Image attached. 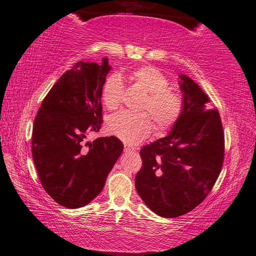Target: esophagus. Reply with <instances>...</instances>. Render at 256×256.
Here are the masks:
<instances>
[{"instance_id":"1","label":"esophagus","mask_w":256,"mask_h":256,"mask_svg":"<svg viewBox=\"0 0 256 256\" xmlns=\"http://www.w3.org/2000/svg\"><path fill=\"white\" fill-rule=\"evenodd\" d=\"M124 150H125V152H128V153H130V152H134V150H135V148H133V146L125 145V146H124Z\"/></svg>"}]
</instances>
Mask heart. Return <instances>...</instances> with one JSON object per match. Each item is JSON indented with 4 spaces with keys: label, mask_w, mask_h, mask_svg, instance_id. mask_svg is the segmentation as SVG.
Returning a JSON list of instances; mask_svg holds the SVG:
<instances>
[{
    "label": "heart",
    "mask_w": 256,
    "mask_h": 256,
    "mask_svg": "<svg viewBox=\"0 0 256 256\" xmlns=\"http://www.w3.org/2000/svg\"><path fill=\"white\" fill-rule=\"evenodd\" d=\"M132 82L146 94L140 110L148 112L133 113L120 111L108 120L110 132L128 144H136L148 138L153 130L154 120L157 133H165L180 118L184 100L180 91L172 88L170 79L160 70L152 66H143L130 72ZM124 86L121 77L111 74L102 89V101L113 110L122 101Z\"/></svg>",
    "instance_id": "b5f03b06"
}]
</instances>
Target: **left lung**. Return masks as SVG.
Returning <instances> with one entry per match:
<instances>
[{"mask_svg": "<svg viewBox=\"0 0 256 256\" xmlns=\"http://www.w3.org/2000/svg\"><path fill=\"white\" fill-rule=\"evenodd\" d=\"M184 106L170 133L140 150L135 177L140 197L156 214L176 218L206 199L219 177L224 134L216 108L188 76H179Z\"/></svg>", "mask_w": 256, "mask_h": 256, "instance_id": "1", "label": "left lung"}]
</instances>
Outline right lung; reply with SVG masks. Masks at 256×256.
Returning a JSON list of instances; mask_svg holds the SVG:
<instances>
[{
  "instance_id": "right-lung-1",
  "label": "right lung",
  "mask_w": 256,
  "mask_h": 256,
  "mask_svg": "<svg viewBox=\"0 0 256 256\" xmlns=\"http://www.w3.org/2000/svg\"><path fill=\"white\" fill-rule=\"evenodd\" d=\"M80 60L67 70L42 100L32 126V154L46 192L66 208L88 204L99 194L123 152L116 136L84 143L102 124L101 96L110 72Z\"/></svg>"
}]
</instances>
